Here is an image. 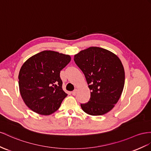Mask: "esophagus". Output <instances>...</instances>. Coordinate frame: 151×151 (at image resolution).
<instances>
[{"mask_svg": "<svg viewBox=\"0 0 151 151\" xmlns=\"http://www.w3.org/2000/svg\"><path fill=\"white\" fill-rule=\"evenodd\" d=\"M77 92H78V89H77V88H76V89H75L74 91L72 92V94L73 96H75L76 94V93H77Z\"/></svg>", "mask_w": 151, "mask_h": 151, "instance_id": "obj_1", "label": "esophagus"}]
</instances>
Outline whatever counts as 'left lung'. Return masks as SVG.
I'll use <instances>...</instances> for the list:
<instances>
[{
    "label": "left lung",
    "mask_w": 151,
    "mask_h": 151,
    "mask_svg": "<svg viewBox=\"0 0 151 151\" xmlns=\"http://www.w3.org/2000/svg\"><path fill=\"white\" fill-rule=\"evenodd\" d=\"M74 60L91 91L89 101L81 104L82 110L94 116L108 113L118 102L124 86L125 73L121 60L109 50L92 46L75 55Z\"/></svg>",
    "instance_id": "left-lung-1"
}]
</instances>
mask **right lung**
<instances>
[{"mask_svg": "<svg viewBox=\"0 0 151 151\" xmlns=\"http://www.w3.org/2000/svg\"><path fill=\"white\" fill-rule=\"evenodd\" d=\"M71 57L45 50L30 57L22 65L18 75L19 89L23 101L40 115L55 112L68 94L63 91L60 72Z\"/></svg>", "mask_w": 151, "mask_h": 151, "instance_id": "add662e5", "label": "right lung"}]
</instances>
